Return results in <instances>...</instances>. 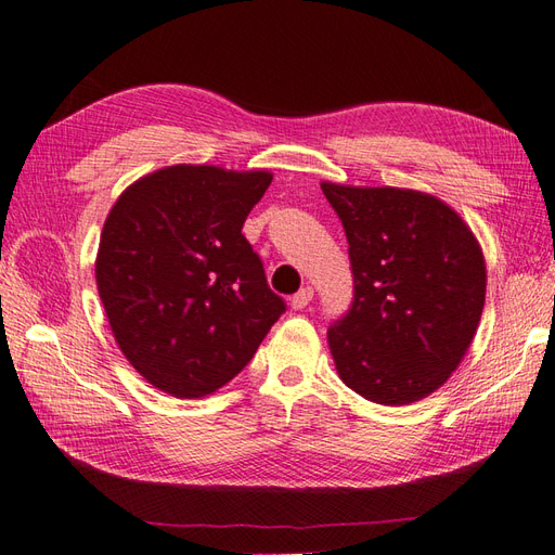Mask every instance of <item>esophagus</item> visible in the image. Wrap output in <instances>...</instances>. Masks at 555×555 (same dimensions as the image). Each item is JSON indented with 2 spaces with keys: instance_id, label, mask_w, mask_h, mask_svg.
<instances>
[{
  "instance_id": "esophagus-1",
  "label": "esophagus",
  "mask_w": 555,
  "mask_h": 555,
  "mask_svg": "<svg viewBox=\"0 0 555 555\" xmlns=\"http://www.w3.org/2000/svg\"><path fill=\"white\" fill-rule=\"evenodd\" d=\"M310 301H312V287L298 289V292L289 298V304H292V308H294V310H301V308H306Z\"/></svg>"
}]
</instances>
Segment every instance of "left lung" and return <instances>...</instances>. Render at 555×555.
I'll return each mask as SVG.
<instances>
[{"label": "left lung", "instance_id": "8db88e82", "mask_svg": "<svg viewBox=\"0 0 555 555\" xmlns=\"http://www.w3.org/2000/svg\"><path fill=\"white\" fill-rule=\"evenodd\" d=\"M322 191L346 231L354 284L348 312L326 332L338 376L385 406L431 395L481 322V247L467 223L427 193L328 182Z\"/></svg>", "mask_w": 555, "mask_h": 555}]
</instances>
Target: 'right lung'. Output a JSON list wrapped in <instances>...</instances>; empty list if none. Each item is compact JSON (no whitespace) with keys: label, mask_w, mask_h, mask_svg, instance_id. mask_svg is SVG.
<instances>
[{"label":"right lung","mask_w":555,"mask_h":555,"mask_svg":"<svg viewBox=\"0 0 555 555\" xmlns=\"http://www.w3.org/2000/svg\"><path fill=\"white\" fill-rule=\"evenodd\" d=\"M266 170L172 166L138 179L104 221L95 278L118 348L154 387L212 395L287 310L243 235Z\"/></svg>","instance_id":"add662e5"}]
</instances>
